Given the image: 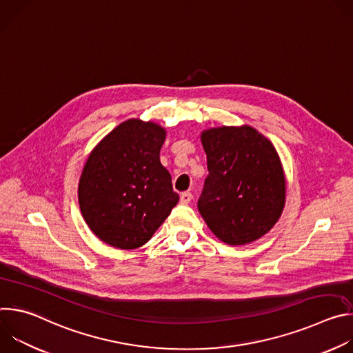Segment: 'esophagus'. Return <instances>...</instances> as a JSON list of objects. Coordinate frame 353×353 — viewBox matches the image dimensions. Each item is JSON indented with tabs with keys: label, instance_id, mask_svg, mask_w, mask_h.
Returning <instances> with one entry per match:
<instances>
[{
	"label": "esophagus",
	"instance_id": "obj_1",
	"mask_svg": "<svg viewBox=\"0 0 353 353\" xmlns=\"http://www.w3.org/2000/svg\"><path fill=\"white\" fill-rule=\"evenodd\" d=\"M191 199H192V194H191V192H183V194L180 195V203L184 204V205L190 204Z\"/></svg>",
	"mask_w": 353,
	"mask_h": 353
}]
</instances>
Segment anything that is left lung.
<instances>
[{
    "instance_id": "1",
    "label": "left lung",
    "mask_w": 353,
    "mask_h": 353,
    "mask_svg": "<svg viewBox=\"0 0 353 353\" xmlns=\"http://www.w3.org/2000/svg\"><path fill=\"white\" fill-rule=\"evenodd\" d=\"M208 177L198 211L211 232L232 245L267 234L282 215L286 179L272 142L250 125L201 132Z\"/></svg>"
}]
</instances>
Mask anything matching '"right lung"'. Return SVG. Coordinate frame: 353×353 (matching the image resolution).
Segmentation results:
<instances>
[{
	"label": "right lung",
	"instance_id": "obj_1",
	"mask_svg": "<svg viewBox=\"0 0 353 353\" xmlns=\"http://www.w3.org/2000/svg\"><path fill=\"white\" fill-rule=\"evenodd\" d=\"M165 139L159 124L130 119L89 154L78 184L79 208L106 244L121 250L143 245L179 203L159 159Z\"/></svg>",
	"mask_w": 353,
	"mask_h": 353
}]
</instances>
